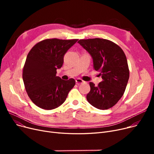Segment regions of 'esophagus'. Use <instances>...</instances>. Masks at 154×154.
<instances>
[{"instance_id": "1", "label": "esophagus", "mask_w": 154, "mask_h": 154, "mask_svg": "<svg viewBox=\"0 0 154 154\" xmlns=\"http://www.w3.org/2000/svg\"><path fill=\"white\" fill-rule=\"evenodd\" d=\"M75 82H76V84H78V85H79L80 84H82V83L85 82L83 80H82L81 79H80V78L77 79L76 80H75Z\"/></svg>"}]
</instances>
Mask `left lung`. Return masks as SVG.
Here are the masks:
<instances>
[{"instance_id":"8db88e82","label":"left lung","mask_w":154,"mask_h":154,"mask_svg":"<svg viewBox=\"0 0 154 154\" xmlns=\"http://www.w3.org/2000/svg\"><path fill=\"white\" fill-rule=\"evenodd\" d=\"M78 43L91 55L93 68L100 72L102 79L97 86L90 82L87 101L100 110L112 107L124 95L129 79L127 60L123 50L110 40L100 38L80 39Z\"/></svg>"}]
</instances>
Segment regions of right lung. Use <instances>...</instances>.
<instances>
[{"instance_id":"right-lung-1","label":"right lung","mask_w":154,"mask_h":154,"mask_svg":"<svg viewBox=\"0 0 154 154\" xmlns=\"http://www.w3.org/2000/svg\"><path fill=\"white\" fill-rule=\"evenodd\" d=\"M78 39L47 38L37 43L29 52L22 78L30 100L40 108L52 110L66 100L74 87V79L63 80L56 76L63 63V56Z\"/></svg>"}]
</instances>
